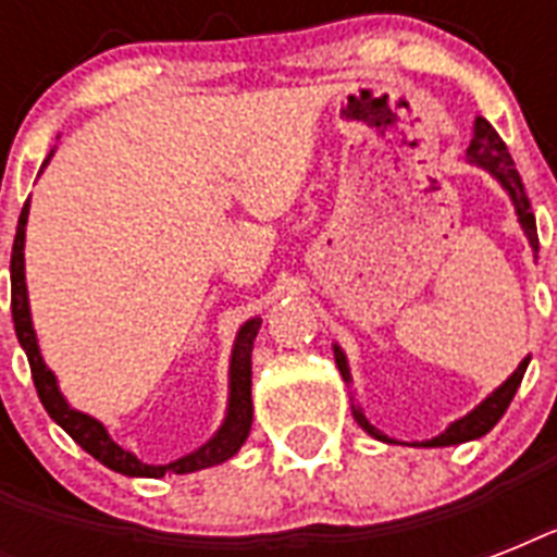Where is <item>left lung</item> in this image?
I'll return each mask as SVG.
<instances>
[{
  "mask_svg": "<svg viewBox=\"0 0 557 557\" xmlns=\"http://www.w3.org/2000/svg\"><path fill=\"white\" fill-rule=\"evenodd\" d=\"M468 159L474 161V164H480V168L492 170L494 176L500 178V185L509 190L511 201H515V208H518V219L520 225H523V231H527L529 243H532V248H535L537 253V227H535V213H532V208H529V196H527V187H523V182H520V173L518 168H515V161H511V152L509 147H506V141H503L500 135H497V129H494L485 117H476L474 124V138H471V147H468ZM335 361H338V370L341 375L349 381V370H347V358H344V352H341L338 347H335ZM529 367V358L527 361H520V367L515 372H511V379L503 384V387H497L492 393V396L485 398L483 405L474 407L471 413L462 416L459 422H454L448 428V431L442 433V436H436V440H428L422 442L424 448H442V445H459V442H468V440H480V436H485V433L492 431L494 424L500 422L503 413L509 410L511 398H515V393H518L520 381H523V372H527ZM356 419L358 424L364 428L370 436H375V440L381 442H393L387 440L384 433L375 431L370 422L364 419V413H358L356 410Z\"/></svg>",
  "mask_w": 557,
  "mask_h": 557,
  "instance_id": "8db88e82",
  "label": "left lung"
}]
</instances>
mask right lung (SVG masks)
<instances>
[{
	"instance_id": "add662e5",
	"label": "right lung",
	"mask_w": 557,
	"mask_h": 557,
	"mask_svg": "<svg viewBox=\"0 0 557 557\" xmlns=\"http://www.w3.org/2000/svg\"><path fill=\"white\" fill-rule=\"evenodd\" d=\"M54 152V150H51ZM51 159V156H48ZM46 159V161H48ZM42 161V168H46ZM39 168V170H42ZM25 222H28V201L22 205L20 225H16V236H13V251H11V314H13V330L20 338L25 356L30 364V379L37 387V396L48 416L81 445L86 454L103 462L107 468L117 471L126 476H164V474H190L199 468H210L225 462L243 448V442L248 440L253 419V405H251V347L260 330V318H253L239 330V338L234 344V356H231V405H227V419L219 428V433L208 445H201L199 450H193L187 457L170 462V466H144L138 459L124 450L121 445L109 440L107 428L91 419L86 413H77L72 407L65 405L57 381L51 375L42 358H39L37 338H34V326H30V312H28V295H25V262H22V245H25Z\"/></svg>"
}]
</instances>
